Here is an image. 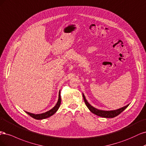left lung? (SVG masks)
<instances>
[{
    "label": "left lung",
    "instance_id": "8db88e82",
    "mask_svg": "<svg viewBox=\"0 0 146 146\" xmlns=\"http://www.w3.org/2000/svg\"><path fill=\"white\" fill-rule=\"evenodd\" d=\"M82 96H83L84 102H85V103H86V105L87 106L88 109L90 110V111L91 112H92L93 113L95 114L97 116L103 117H106V118H110V117H114L117 116L118 115H119L122 111H123L126 109V108L129 106V104H128L123 107L120 108V109H116V110H114L106 111V110H99V109H96V108L93 107L92 106H91L90 104H89L83 93H82Z\"/></svg>",
    "mask_w": 146,
    "mask_h": 146
}]
</instances>
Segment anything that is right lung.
<instances>
[{
  "label": "right lung",
  "instance_id": "obj_1",
  "mask_svg": "<svg viewBox=\"0 0 146 146\" xmlns=\"http://www.w3.org/2000/svg\"><path fill=\"white\" fill-rule=\"evenodd\" d=\"M60 102H61V98H60V92L59 91V98H58V101L56 103V106L51 109V110H50L49 111H46L45 113H40V114H34V113H31L30 112H27L25 111L28 115H29L30 116H31L33 118L36 119H45L47 118L48 117H50L51 116H52L53 115H54L55 113L58 111V109L60 107Z\"/></svg>",
  "mask_w": 146,
  "mask_h": 146
}]
</instances>
